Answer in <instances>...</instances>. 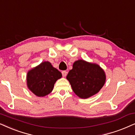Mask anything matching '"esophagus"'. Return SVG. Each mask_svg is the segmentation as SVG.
I'll return each instance as SVG.
<instances>
[{
    "label": "esophagus",
    "instance_id": "obj_1",
    "mask_svg": "<svg viewBox=\"0 0 135 135\" xmlns=\"http://www.w3.org/2000/svg\"><path fill=\"white\" fill-rule=\"evenodd\" d=\"M68 74V72L66 71H62V75L63 77H66Z\"/></svg>",
    "mask_w": 135,
    "mask_h": 135
}]
</instances>
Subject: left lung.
<instances>
[{"mask_svg": "<svg viewBox=\"0 0 135 135\" xmlns=\"http://www.w3.org/2000/svg\"><path fill=\"white\" fill-rule=\"evenodd\" d=\"M77 95L87 99L97 94L104 85L105 74L99 65L84 60L74 62L66 76Z\"/></svg>", "mask_w": 135, "mask_h": 135, "instance_id": "obj_1", "label": "left lung"}]
</instances>
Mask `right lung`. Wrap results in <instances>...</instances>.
<instances>
[{
    "instance_id": "obj_1",
    "label": "right lung",
    "mask_w": 135,
    "mask_h": 135,
    "mask_svg": "<svg viewBox=\"0 0 135 135\" xmlns=\"http://www.w3.org/2000/svg\"><path fill=\"white\" fill-rule=\"evenodd\" d=\"M61 77V72L45 61L28 73L27 85L36 96L43 97L51 92L56 81Z\"/></svg>"
}]
</instances>
